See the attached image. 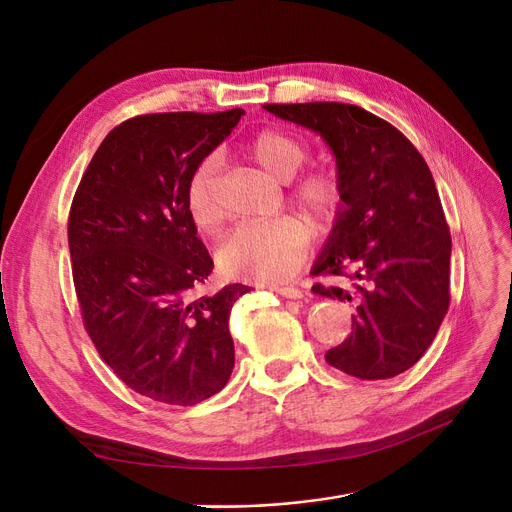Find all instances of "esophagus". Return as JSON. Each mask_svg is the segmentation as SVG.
<instances>
[{
  "instance_id": "34e87169",
  "label": "esophagus",
  "mask_w": 512,
  "mask_h": 512,
  "mask_svg": "<svg viewBox=\"0 0 512 512\" xmlns=\"http://www.w3.org/2000/svg\"><path fill=\"white\" fill-rule=\"evenodd\" d=\"M274 292H278L280 297H286V299H303L305 297L303 290L294 288V286H280V288H274Z\"/></svg>"
}]
</instances>
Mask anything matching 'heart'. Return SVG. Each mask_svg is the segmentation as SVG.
Segmentation results:
<instances>
[{"mask_svg":"<svg viewBox=\"0 0 512 512\" xmlns=\"http://www.w3.org/2000/svg\"><path fill=\"white\" fill-rule=\"evenodd\" d=\"M249 157L280 182L301 170L309 155L307 145L294 134L267 128L257 132L247 145ZM297 201L315 213H328L338 203V184L326 172L307 174L294 186ZM184 207L193 226L213 232L224 220V209L215 186V159L207 157L188 176ZM309 230L292 218L245 224L234 228L218 249V263L228 276L259 284H278L299 270L307 255Z\"/></svg>","mask_w":512,"mask_h":512,"instance_id":"heart-1","label":"heart"}]
</instances>
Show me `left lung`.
Masks as SVG:
<instances>
[{
  "label": "left lung",
  "mask_w": 512,
  "mask_h": 512,
  "mask_svg": "<svg viewBox=\"0 0 512 512\" xmlns=\"http://www.w3.org/2000/svg\"><path fill=\"white\" fill-rule=\"evenodd\" d=\"M263 110L319 134L336 159L340 203L313 274L319 297L355 307L353 332L326 361L361 380L413 367L434 342L450 303V232L438 188L413 143L348 103H270Z\"/></svg>",
  "instance_id": "obj_1"
}]
</instances>
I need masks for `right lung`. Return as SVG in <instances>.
I'll list each match as a JSON object with an SVG mask.
<instances>
[{"label": "right lung", "instance_id": "obj_1", "mask_svg": "<svg viewBox=\"0 0 512 512\" xmlns=\"http://www.w3.org/2000/svg\"><path fill=\"white\" fill-rule=\"evenodd\" d=\"M242 114L126 120L95 151L70 207L72 276L97 353L128 388L168 405H197L234 369L228 317L251 288L197 297L213 261L184 188Z\"/></svg>", "mask_w": 512, "mask_h": 512}]
</instances>
